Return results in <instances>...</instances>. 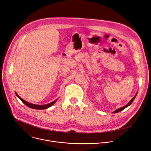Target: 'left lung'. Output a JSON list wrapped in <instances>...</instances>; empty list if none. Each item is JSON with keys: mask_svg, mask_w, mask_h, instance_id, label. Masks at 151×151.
<instances>
[{"mask_svg": "<svg viewBox=\"0 0 151 151\" xmlns=\"http://www.w3.org/2000/svg\"><path fill=\"white\" fill-rule=\"evenodd\" d=\"M137 94L135 95V96H134V97L126 105H125L124 106H123V107H121V108H118V109H117L116 111H114L113 112V113H119V112H120V111H122L123 109H124L125 108H127V106H130L132 104V102L133 101V100H134V99H135V97H136V96H137Z\"/></svg>", "mask_w": 151, "mask_h": 151, "instance_id": "8db88e82", "label": "left lung"}]
</instances>
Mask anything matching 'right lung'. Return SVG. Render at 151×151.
<instances>
[{
	"label": "right lung",
	"instance_id": "add662e5",
	"mask_svg": "<svg viewBox=\"0 0 151 151\" xmlns=\"http://www.w3.org/2000/svg\"><path fill=\"white\" fill-rule=\"evenodd\" d=\"M16 95H17V96L22 101V103L24 104H25L26 106H27L28 107L30 108H32V109H47L50 108V106H51L52 105H54L55 102H56V101L58 100H55L51 103H50V104H46V105H35V104H30V103L26 101V100H23L22 99H21L18 95L17 94V92H15Z\"/></svg>",
	"mask_w": 151,
	"mask_h": 151
}]
</instances>
